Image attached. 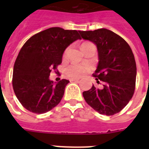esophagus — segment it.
Wrapping results in <instances>:
<instances>
[{
  "instance_id": "34e87169",
  "label": "esophagus",
  "mask_w": 149,
  "mask_h": 149,
  "mask_svg": "<svg viewBox=\"0 0 149 149\" xmlns=\"http://www.w3.org/2000/svg\"><path fill=\"white\" fill-rule=\"evenodd\" d=\"M79 79H77V78H71L70 79V81H79Z\"/></svg>"
}]
</instances>
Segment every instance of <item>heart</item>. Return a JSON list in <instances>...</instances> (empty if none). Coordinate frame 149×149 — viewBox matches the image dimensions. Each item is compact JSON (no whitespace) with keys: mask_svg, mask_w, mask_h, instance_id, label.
Segmentation results:
<instances>
[{"mask_svg":"<svg viewBox=\"0 0 149 149\" xmlns=\"http://www.w3.org/2000/svg\"><path fill=\"white\" fill-rule=\"evenodd\" d=\"M65 52H66V51H65ZM88 65L72 64L66 68L65 72H66L67 75H69L71 77H80L88 72Z\"/></svg>","mask_w":149,"mask_h":149,"instance_id":"heart-1","label":"heart"}]
</instances>
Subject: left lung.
I'll use <instances>...</instances> for the list:
<instances>
[{
  "mask_svg": "<svg viewBox=\"0 0 149 149\" xmlns=\"http://www.w3.org/2000/svg\"><path fill=\"white\" fill-rule=\"evenodd\" d=\"M85 40L94 43L98 65L94 77L101 88L93 86L83 93L86 102L100 114L120 112L133 97L136 81V63L129 45L120 36L106 29L79 31Z\"/></svg>",
  "mask_w": 149,
  "mask_h": 149,
  "instance_id": "8db88e82",
  "label": "left lung"
}]
</instances>
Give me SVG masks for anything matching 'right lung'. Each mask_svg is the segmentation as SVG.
<instances>
[{"instance_id":"add662e5","label":"right lung","mask_w":149,"mask_h":149,"mask_svg":"<svg viewBox=\"0 0 149 149\" xmlns=\"http://www.w3.org/2000/svg\"><path fill=\"white\" fill-rule=\"evenodd\" d=\"M81 39L76 30L50 28L29 38L20 50L13 70L12 85L22 106L36 113H44L59 104L70 81L53 83L50 72L61 64L65 49Z\"/></svg>"}]
</instances>
